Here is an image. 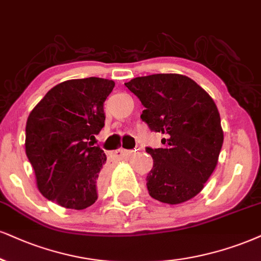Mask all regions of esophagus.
<instances>
[{
    "instance_id": "34e87169",
    "label": "esophagus",
    "mask_w": 261,
    "mask_h": 261,
    "mask_svg": "<svg viewBox=\"0 0 261 261\" xmlns=\"http://www.w3.org/2000/svg\"><path fill=\"white\" fill-rule=\"evenodd\" d=\"M132 152H133V151L124 150V149H118V150H116V155H117V156H128V155H130Z\"/></svg>"
}]
</instances>
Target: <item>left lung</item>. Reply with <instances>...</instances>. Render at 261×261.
Returning <instances> with one entry per match:
<instances>
[{
	"mask_svg": "<svg viewBox=\"0 0 261 261\" xmlns=\"http://www.w3.org/2000/svg\"><path fill=\"white\" fill-rule=\"evenodd\" d=\"M144 105L140 118L165 134L162 147H146L153 160L146 176L157 201L179 204L203 189L223 146L220 115L213 99L194 80L179 73L136 77L124 83Z\"/></svg>",
	"mask_w": 261,
	"mask_h": 261,
	"instance_id": "left-lung-1",
	"label": "left lung"
}]
</instances>
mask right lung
I'll use <instances>...</instances> for the list:
<instances>
[{
    "label": "right lung",
    "instance_id": "add662e5",
    "mask_svg": "<svg viewBox=\"0 0 261 261\" xmlns=\"http://www.w3.org/2000/svg\"><path fill=\"white\" fill-rule=\"evenodd\" d=\"M111 80L88 77L53 87L35 106L25 128V151L37 188L49 201L86 209L98 199L106 156L92 146L104 127Z\"/></svg>",
    "mask_w": 261,
    "mask_h": 261
}]
</instances>
